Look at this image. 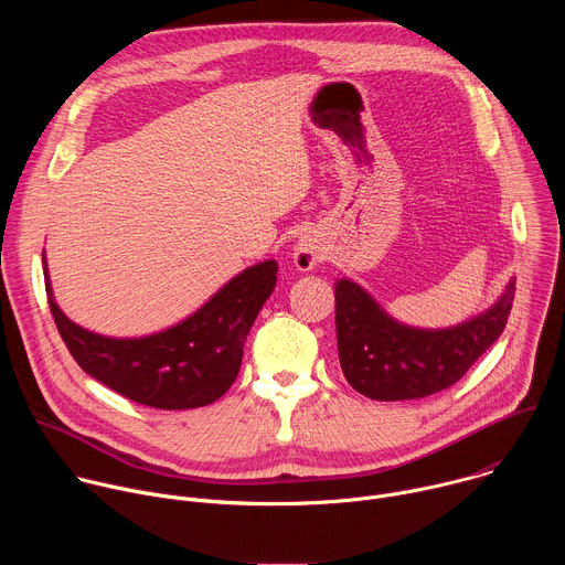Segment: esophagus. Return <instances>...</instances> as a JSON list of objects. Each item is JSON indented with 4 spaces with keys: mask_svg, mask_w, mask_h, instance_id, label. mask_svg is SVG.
<instances>
[{
    "mask_svg": "<svg viewBox=\"0 0 565 565\" xmlns=\"http://www.w3.org/2000/svg\"><path fill=\"white\" fill-rule=\"evenodd\" d=\"M292 262L299 270H312L319 262H321V250L315 244L310 236H299V241L295 244V253H292Z\"/></svg>",
    "mask_w": 565,
    "mask_h": 565,
    "instance_id": "1",
    "label": "esophagus"
}]
</instances>
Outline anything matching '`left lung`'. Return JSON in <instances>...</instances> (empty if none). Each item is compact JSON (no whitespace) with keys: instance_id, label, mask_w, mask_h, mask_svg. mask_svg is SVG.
Masks as SVG:
<instances>
[{"instance_id":"obj_1","label":"left lung","mask_w":565,"mask_h":565,"mask_svg":"<svg viewBox=\"0 0 565 565\" xmlns=\"http://www.w3.org/2000/svg\"><path fill=\"white\" fill-rule=\"evenodd\" d=\"M514 279L480 315L449 329H418L391 317L360 284H335L338 351L349 384L371 399H416L458 382L503 333Z\"/></svg>"}]
</instances>
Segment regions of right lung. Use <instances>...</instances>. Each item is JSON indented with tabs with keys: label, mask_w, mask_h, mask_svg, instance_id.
<instances>
[{
	"label": "right lung",
	"mask_w": 565,
	"mask_h": 565,
	"mask_svg": "<svg viewBox=\"0 0 565 565\" xmlns=\"http://www.w3.org/2000/svg\"><path fill=\"white\" fill-rule=\"evenodd\" d=\"M44 279L55 327L85 373L153 409H196L236 380L244 344L277 284V262L241 270L179 324L142 338H107L71 321L55 303L46 257Z\"/></svg>",
	"instance_id": "1"
}]
</instances>
